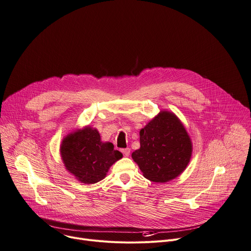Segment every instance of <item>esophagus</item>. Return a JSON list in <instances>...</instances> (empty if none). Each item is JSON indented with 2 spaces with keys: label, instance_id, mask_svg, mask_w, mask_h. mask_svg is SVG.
<instances>
[{
  "label": "esophagus",
  "instance_id": "1",
  "mask_svg": "<svg viewBox=\"0 0 251 251\" xmlns=\"http://www.w3.org/2000/svg\"><path fill=\"white\" fill-rule=\"evenodd\" d=\"M121 151H122V153H123V155H124V156H129V154H130V149H129V148L122 149V150H121Z\"/></svg>",
  "mask_w": 251,
  "mask_h": 251
}]
</instances>
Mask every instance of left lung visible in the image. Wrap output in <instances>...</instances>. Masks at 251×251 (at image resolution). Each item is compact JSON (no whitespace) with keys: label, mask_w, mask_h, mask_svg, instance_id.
Segmentation results:
<instances>
[{"label":"left lung","mask_w":251,"mask_h":251,"mask_svg":"<svg viewBox=\"0 0 251 251\" xmlns=\"http://www.w3.org/2000/svg\"><path fill=\"white\" fill-rule=\"evenodd\" d=\"M192 142L180 119L160 110L140 131V149L132 152L145 178L169 182L180 176L191 159Z\"/></svg>","instance_id":"1"}]
</instances>
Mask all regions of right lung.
Returning a JSON list of instances; mask_svg holds the SVG:
<instances>
[{
    "label": "right lung",
    "instance_id": "add662e5",
    "mask_svg": "<svg viewBox=\"0 0 251 251\" xmlns=\"http://www.w3.org/2000/svg\"><path fill=\"white\" fill-rule=\"evenodd\" d=\"M60 154L66 170L76 180L94 184L102 180L110 166L122 158L110 142H102L98 129L86 126L63 138Z\"/></svg>",
    "mask_w": 251,
    "mask_h": 251
}]
</instances>
